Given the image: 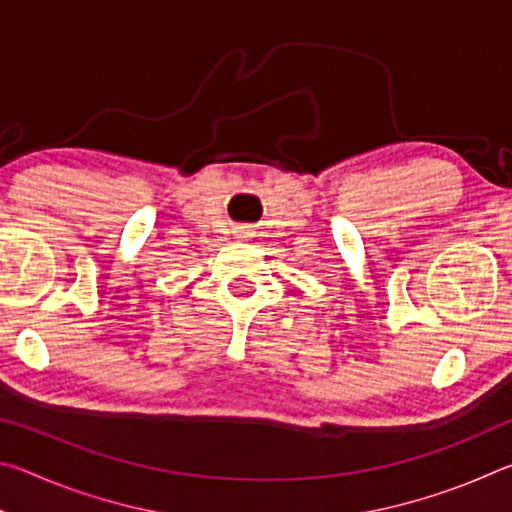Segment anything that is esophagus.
<instances>
[{
    "instance_id": "34e87169",
    "label": "esophagus",
    "mask_w": 512,
    "mask_h": 512,
    "mask_svg": "<svg viewBox=\"0 0 512 512\" xmlns=\"http://www.w3.org/2000/svg\"><path fill=\"white\" fill-rule=\"evenodd\" d=\"M248 235V232H239V237H246Z\"/></svg>"
}]
</instances>
